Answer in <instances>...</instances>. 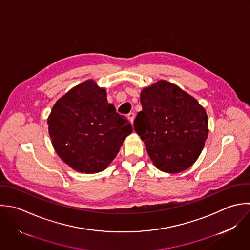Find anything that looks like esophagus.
Segmentation results:
<instances>
[{
	"instance_id": "obj_1",
	"label": "esophagus",
	"mask_w": 250,
	"mask_h": 250,
	"mask_svg": "<svg viewBox=\"0 0 250 250\" xmlns=\"http://www.w3.org/2000/svg\"><path fill=\"white\" fill-rule=\"evenodd\" d=\"M127 118H128V120L130 121V123L133 124V121H134V118H135V114H134V113H129V114L127 115Z\"/></svg>"
}]
</instances>
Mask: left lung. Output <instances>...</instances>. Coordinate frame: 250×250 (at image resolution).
Returning a JSON list of instances; mask_svg holds the SVG:
<instances>
[{"mask_svg":"<svg viewBox=\"0 0 250 250\" xmlns=\"http://www.w3.org/2000/svg\"><path fill=\"white\" fill-rule=\"evenodd\" d=\"M142 111L134 129L157 168L186 170L198 160L208 135L205 108L176 84L161 80L140 93Z\"/></svg>","mask_w":250,"mask_h":250,"instance_id":"8db88e82","label":"left lung"}]
</instances>
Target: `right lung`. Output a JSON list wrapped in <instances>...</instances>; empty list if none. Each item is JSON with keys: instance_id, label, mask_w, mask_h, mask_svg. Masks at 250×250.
<instances>
[{"instance_id": "add662e5", "label": "right lung", "mask_w": 250, "mask_h": 250, "mask_svg": "<svg viewBox=\"0 0 250 250\" xmlns=\"http://www.w3.org/2000/svg\"><path fill=\"white\" fill-rule=\"evenodd\" d=\"M52 146L79 172L104 170L132 132L125 117L107 101L106 89L87 80L56 101L47 119Z\"/></svg>"}]
</instances>
